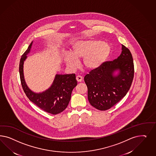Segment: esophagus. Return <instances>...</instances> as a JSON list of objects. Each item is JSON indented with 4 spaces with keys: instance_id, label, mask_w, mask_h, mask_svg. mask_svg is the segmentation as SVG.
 Instances as JSON below:
<instances>
[{
    "instance_id": "1",
    "label": "esophagus",
    "mask_w": 156,
    "mask_h": 156,
    "mask_svg": "<svg viewBox=\"0 0 156 156\" xmlns=\"http://www.w3.org/2000/svg\"><path fill=\"white\" fill-rule=\"evenodd\" d=\"M76 80L78 82H80L82 80V77L80 76H76Z\"/></svg>"
}]
</instances>
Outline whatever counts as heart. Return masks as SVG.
<instances>
[{"mask_svg":"<svg viewBox=\"0 0 156 156\" xmlns=\"http://www.w3.org/2000/svg\"><path fill=\"white\" fill-rule=\"evenodd\" d=\"M112 53L109 44L99 40L78 41L72 44L70 53H66L63 61L71 69L78 65V60L83 58L82 66L88 71L100 69L108 61Z\"/></svg>","mask_w":156,"mask_h":156,"instance_id":"heart-1","label":"heart"}]
</instances>
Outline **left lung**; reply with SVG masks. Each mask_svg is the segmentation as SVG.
<instances>
[{"instance_id": "left-lung-1", "label": "left lung", "mask_w": 156, "mask_h": 156, "mask_svg": "<svg viewBox=\"0 0 156 156\" xmlns=\"http://www.w3.org/2000/svg\"><path fill=\"white\" fill-rule=\"evenodd\" d=\"M117 71L118 74L115 75ZM134 73L132 55L122 44V52L117 59L106 62L100 69L90 71L84 77L91 105L99 110L113 107L127 94Z\"/></svg>"}]
</instances>
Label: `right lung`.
<instances>
[{
  "mask_svg": "<svg viewBox=\"0 0 156 156\" xmlns=\"http://www.w3.org/2000/svg\"><path fill=\"white\" fill-rule=\"evenodd\" d=\"M32 45L33 42L22 55L19 63L20 78L23 89L28 99L39 108L48 113H60L67 108L71 99L72 91L77 85L76 75L57 74L52 85L47 90L39 93L30 90L24 80L23 64Z\"/></svg>",
  "mask_w": 156,
  "mask_h": 156,
  "instance_id": "add662e5",
  "label": "right lung"
}]
</instances>
